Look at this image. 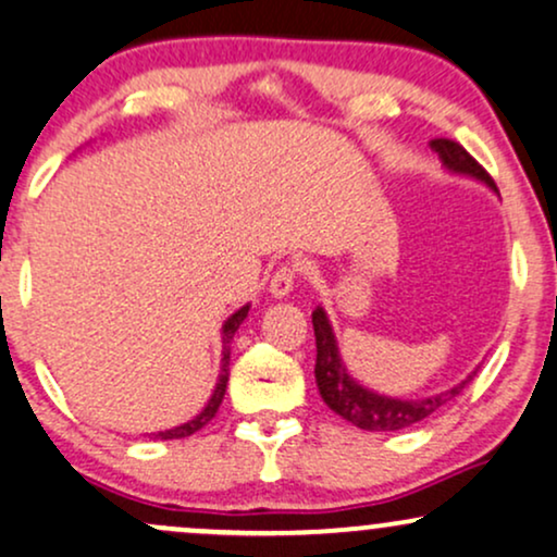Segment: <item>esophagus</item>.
Returning <instances> with one entry per match:
<instances>
[{
    "label": "esophagus",
    "mask_w": 557,
    "mask_h": 557,
    "mask_svg": "<svg viewBox=\"0 0 557 557\" xmlns=\"http://www.w3.org/2000/svg\"><path fill=\"white\" fill-rule=\"evenodd\" d=\"M297 265H292V263H284V265H278L276 271H273V276H271V294L276 299H284V297H289V292L294 289V284H297Z\"/></svg>",
    "instance_id": "34e87169"
}]
</instances>
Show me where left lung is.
Segmentation results:
<instances>
[{"mask_svg":"<svg viewBox=\"0 0 557 557\" xmlns=\"http://www.w3.org/2000/svg\"><path fill=\"white\" fill-rule=\"evenodd\" d=\"M430 146L437 150V156H441L443 163H446L450 172L476 176V180H482L485 185L498 189L495 187L493 176L485 172V166H482V163L456 140L435 137ZM312 329H315V344H318L315 381H318L320 396H323V401L329 404V409L336 411L342 420L351 422L359 430H370V433H394V430L411 428V424L428 420L433 411L446 407L450 398L459 396L469 385V381L476 375V372H472V375H469L463 383L456 385V388L446 391V394L420 398V401H401V398L377 396L346 375L342 359H338L336 338H333L331 323L329 318H325L323 307H318V310L312 312Z\"/></svg>","mask_w":557,"mask_h":557,"instance_id":"left-lung-1","label":"left lung"}]
</instances>
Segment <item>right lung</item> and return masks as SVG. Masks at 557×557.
Segmentation results:
<instances>
[{
	"instance_id": "right-lung-1",
	"label": "right lung",
	"mask_w": 557,
	"mask_h": 557,
	"mask_svg": "<svg viewBox=\"0 0 557 557\" xmlns=\"http://www.w3.org/2000/svg\"><path fill=\"white\" fill-rule=\"evenodd\" d=\"M247 310H250V307H242V310L234 312V315L224 323V359H221V375H219V383H215V391H213L211 401H208V407L202 409L200 414L195 417V420H189L187 424H180V428L166 430V433H159L161 441H180V437H187V435L198 433L200 428H206V424L215 417V411H219L221 401H224L226 383H228V346H232V338H234V333H237V329L242 325V320L247 318Z\"/></svg>"
}]
</instances>
